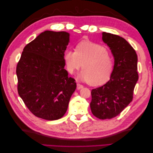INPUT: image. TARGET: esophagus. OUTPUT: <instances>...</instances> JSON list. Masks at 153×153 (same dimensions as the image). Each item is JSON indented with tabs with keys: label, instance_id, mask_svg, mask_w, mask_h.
Here are the masks:
<instances>
[{
	"label": "esophagus",
	"instance_id": "34e87169",
	"mask_svg": "<svg viewBox=\"0 0 153 153\" xmlns=\"http://www.w3.org/2000/svg\"><path fill=\"white\" fill-rule=\"evenodd\" d=\"M83 87V86L82 85H81V84H79V83H77V89H82Z\"/></svg>",
	"mask_w": 153,
	"mask_h": 153
}]
</instances>
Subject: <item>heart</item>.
Listing matches in <instances>:
<instances>
[{
    "label": "heart",
    "instance_id": "obj_1",
    "mask_svg": "<svg viewBox=\"0 0 153 153\" xmlns=\"http://www.w3.org/2000/svg\"><path fill=\"white\" fill-rule=\"evenodd\" d=\"M64 59L66 69L71 74L82 67L83 70L79 77L91 85L106 83L113 70V58L107 48L90 41L79 42L76 45V51L67 49Z\"/></svg>",
    "mask_w": 153,
    "mask_h": 153
}]
</instances>
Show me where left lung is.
Here are the masks:
<instances>
[{"instance_id":"obj_1","label":"left lung","mask_w":153,"mask_h":153,"mask_svg":"<svg viewBox=\"0 0 153 153\" xmlns=\"http://www.w3.org/2000/svg\"><path fill=\"white\" fill-rule=\"evenodd\" d=\"M102 38L111 50L114 65L108 82L91 90L90 107L94 116L105 120L118 116L132 101L139 76L137 56L131 45L125 39L106 32Z\"/></svg>"}]
</instances>
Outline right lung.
<instances>
[{
    "instance_id": "obj_1",
    "label": "right lung",
    "mask_w": 153,
    "mask_h": 153,
    "mask_svg": "<svg viewBox=\"0 0 153 153\" xmlns=\"http://www.w3.org/2000/svg\"><path fill=\"white\" fill-rule=\"evenodd\" d=\"M69 41L66 31H45L23 50L16 67L18 92L38 118H61L76 89V80L64 69V55Z\"/></svg>"
}]
</instances>
